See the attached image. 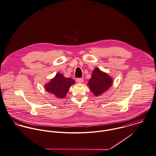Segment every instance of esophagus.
<instances>
[{
	"mask_svg": "<svg viewBox=\"0 0 156 156\" xmlns=\"http://www.w3.org/2000/svg\"><path fill=\"white\" fill-rule=\"evenodd\" d=\"M76 81L79 83H82L83 82V78H77Z\"/></svg>",
	"mask_w": 156,
	"mask_h": 156,
	"instance_id": "obj_1",
	"label": "esophagus"
}]
</instances>
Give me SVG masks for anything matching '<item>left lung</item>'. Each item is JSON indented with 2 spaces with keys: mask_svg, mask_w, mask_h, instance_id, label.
Instances as JSON below:
<instances>
[{
  "mask_svg": "<svg viewBox=\"0 0 156 156\" xmlns=\"http://www.w3.org/2000/svg\"><path fill=\"white\" fill-rule=\"evenodd\" d=\"M113 85V79L106 73L95 68L87 85L94 95L98 97L107 91Z\"/></svg>",
  "mask_w": 156,
  "mask_h": 156,
  "instance_id": "left-lung-1",
  "label": "left lung"
}]
</instances>
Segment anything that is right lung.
Listing matches in <instances>:
<instances>
[{"mask_svg":"<svg viewBox=\"0 0 156 156\" xmlns=\"http://www.w3.org/2000/svg\"><path fill=\"white\" fill-rule=\"evenodd\" d=\"M75 82L71 78H66L58 73L56 76L44 85V88L49 93L54 95L58 98H64L71 85Z\"/></svg>","mask_w":156,"mask_h":156,"instance_id":"right-lung-1","label":"right lung"}]
</instances>
